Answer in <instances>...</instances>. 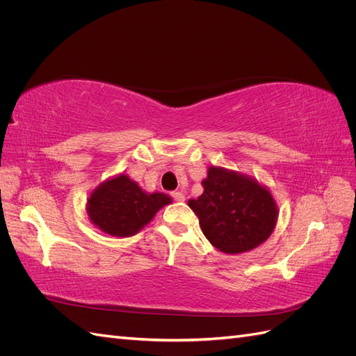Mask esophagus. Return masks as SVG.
<instances>
[{"mask_svg":"<svg viewBox=\"0 0 356 356\" xmlns=\"http://www.w3.org/2000/svg\"><path fill=\"white\" fill-rule=\"evenodd\" d=\"M170 196H172V199H174L175 202H184V200H186V196H184V193H182L181 190H177V191H172V193H170Z\"/></svg>","mask_w":356,"mask_h":356,"instance_id":"esophagus-1","label":"esophagus"}]
</instances>
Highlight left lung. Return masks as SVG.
Instances as JSON below:
<instances>
[{
    "mask_svg": "<svg viewBox=\"0 0 356 356\" xmlns=\"http://www.w3.org/2000/svg\"><path fill=\"white\" fill-rule=\"evenodd\" d=\"M203 193L188 200L207 239L225 254L254 250L272 234L276 203L252 178L222 168H209Z\"/></svg>",
    "mask_w": 356,
    "mask_h": 356,
    "instance_id": "8db88e82",
    "label": "left lung"
}]
</instances>
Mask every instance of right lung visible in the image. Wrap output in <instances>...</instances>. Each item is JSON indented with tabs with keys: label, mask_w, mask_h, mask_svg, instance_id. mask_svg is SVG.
Masks as SVG:
<instances>
[{
	"label": "right lung",
	"mask_w": 356,
	"mask_h": 356,
	"mask_svg": "<svg viewBox=\"0 0 356 356\" xmlns=\"http://www.w3.org/2000/svg\"><path fill=\"white\" fill-rule=\"evenodd\" d=\"M170 203L163 193L147 195L127 175H118L96 188L88 200L90 221L111 236H132Z\"/></svg>",
	"instance_id": "1"
}]
</instances>
